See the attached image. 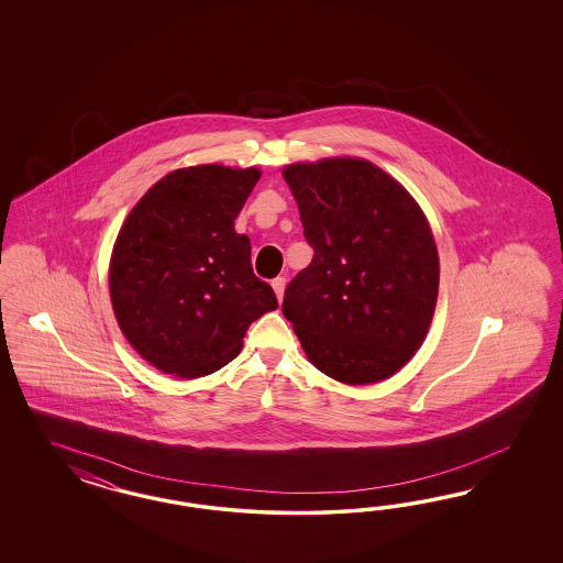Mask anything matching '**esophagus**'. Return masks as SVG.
Here are the masks:
<instances>
[{"mask_svg":"<svg viewBox=\"0 0 563 563\" xmlns=\"http://www.w3.org/2000/svg\"><path fill=\"white\" fill-rule=\"evenodd\" d=\"M285 287H287V278H283V276L274 278L273 289L274 295H276V299H278V301H283V295H285Z\"/></svg>","mask_w":563,"mask_h":563,"instance_id":"34e87169","label":"esophagus"}]
</instances>
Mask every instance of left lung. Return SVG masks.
<instances>
[{
	"label": "left lung",
	"instance_id": "left-lung-1",
	"mask_svg": "<svg viewBox=\"0 0 563 563\" xmlns=\"http://www.w3.org/2000/svg\"><path fill=\"white\" fill-rule=\"evenodd\" d=\"M283 177L313 247L283 301L307 358L349 386L393 377L421 349L438 303L440 256L426 212L357 156L290 163Z\"/></svg>",
	"mask_w": 563,
	"mask_h": 563
}]
</instances>
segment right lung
Wrapping results in <instances>:
<instances>
[{
  "mask_svg": "<svg viewBox=\"0 0 563 563\" xmlns=\"http://www.w3.org/2000/svg\"><path fill=\"white\" fill-rule=\"evenodd\" d=\"M257 167L219 163L167 173L130 210L113 243L109 295L140 357L163 374H214L243 349L250 324L278 303L235 231Z\"/></svg>",
  "mask_w": 563,
  "mask_h": 563,
  "instance_id": "obj_1",
  "label": "right lung"
}]
</instances>
